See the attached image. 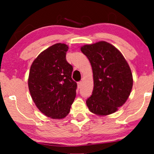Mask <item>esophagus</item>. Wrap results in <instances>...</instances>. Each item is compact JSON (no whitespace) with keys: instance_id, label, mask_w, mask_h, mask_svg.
<instances>
[{"instance_id":"obj_1","label":"esophagus","mask_w":154,"mask_h":154,"mask_svg":"<svg viewBox=\"0 0 154 154\" xmlns=\"http://www.w3.org/2000/svg\"><path fill=\"white\" fill-rule=\"evenodd\" d=\"M82 84H83L82 81H80V82L78 83V88H81V86H82Z\"/></svg>"}]
</instances>
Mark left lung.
I'll list each match as a JSON object with an SVG mask.
<instances>
[{
    "instance_id": "obj_1",
    "label": "left lung",
    "mask_w": 154,
    "mask_h": 154,
    "mask_svg": "<svg viewBox=\"0 0 154 154\" xmlns=\"http://www.w3.org/2000/svg\"><path fill=\"white\" fill-rule=\"evenodd\" d=\"M93 71L92 95L86 100L89 111L98 116L115 113L129 97L133 79L129 65L118 49L105 41L81 47Z\"/></svg>"
}]
</instances>
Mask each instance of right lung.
<instances>
[{"instance_id": "add662e5", "label": "right lung", "mask_w": 154, "mask_h": 154, "mask_svg": "<svg viewBox=\"0 0 154 154\" xmlns=\"http://www.w3.org/2000/svg\"><path fill=\"white\" fill-rule=\"evenodd\" d=\"M68 46L57 43L43 50L30 67L28 86L38 109L52 119H63L69 113L76 95L72 79L73 67L66 61Z\"/></svg>"}]
</instances>
